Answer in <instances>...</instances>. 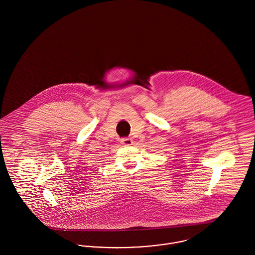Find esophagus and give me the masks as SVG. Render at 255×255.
I'll return each instance as SVG.
<instances>
[{"instance_id":"1","label":"esophagus","mask_w":255,"mask_h":255,"mask_svg":"<svg viewBox=\"0 0 255 255\" xmlns=\"http://www.w3.org/2000/svg\"><path fill=\"white\" fill-rule=\"evenodd\" d=\"M120 141H121V143L124 144V145H131V144L133 143V140H132L131 137H122V138L120 139Z\"/></svg>"}]
</instances>
